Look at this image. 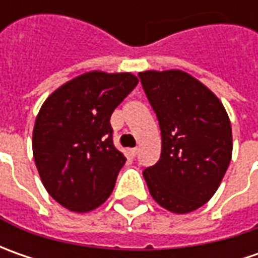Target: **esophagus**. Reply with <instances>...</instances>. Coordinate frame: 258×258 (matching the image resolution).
<instances>
[{"label":"esophagus","mask_w":258,"mask_h":258,"mask_svg":"<svg viewBox=\"0 0 258 258\" xmlns=\"http://www.w3.org/2000/svg\"><path fill=\"white\" fill-rule=\"evenodd\" d=\"M129 154H131V156H136V155H138V148H132V149H131V151H129Z\"/></svg>","instance_id":"1"}]
</instances>
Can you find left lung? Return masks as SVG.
<instances>
[{"label": "left lung", "mask_w": 258, "mask_h": 258, "mask_svg": "<svg viewBox=\"0 0 258 258\" xmlns=\"http://www.w3.org/2000/svg\"><path fill=\"white\" fill-rule=\"evenodd\" d=\"M138 76L162 136L159 161L144 171L149 192L171 213L195 211L211 200L231 161L228 114L208 87L185 72Z\"/></svg>", "instance_id": "left-lung-1"}]
</instances>
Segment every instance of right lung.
<instances>
[{
    "mask_svg": "<svg viewBox=\"0 0 258 258\" xmlns=\"http://www.w3.org/2000/svg\"><path fill=\"white\" fill-rule=\"evenodd\" d=\"M138 85L132 73L90 72L58 87L35 119L33 154L43 185L60 205L87 213L109 198L126 158L110 116Z\"/></svg>",
    "mask_w": 258,
    "mask_h": 258,
    "instance_id": "obj_1",
    "label": "right lung"
}]
</instances>
